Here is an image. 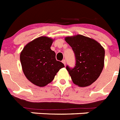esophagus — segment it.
I'll use <instances>...</instances> for the list:
<instances>
[{"instance_id":"obj_1","label":"esophagus","mask_w":120,"mask_h":120,"mask_svg":"<svg viewBox=\"0 0 120 120\" xmlns=\"http://www.w3.org/2000/svg\"><path fill=\"white\" fill-rule=\"evenodd\" d=\"M62 63H63V64H64V65H66V60H65V59H63V61H62Z\"/></svg>"}]
</instances>
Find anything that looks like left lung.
<instances>
[{"label": "left lung", "instance_id": "8db88e82", "mask_svg": "<svg viewBox=\"0 0 120 120\" xmlns=\"http://www.w3.org/2000/svg\"><path fill=\"white\" fill-rule=\"evenodd\" d=\"M75 57L74 68L66 66L72 82L84 87L90 86L98 78L104 66L105 50L94 39L81 34L65 38Z\"/></svg>", "mask_w": 120, "mask_h": 120}]
</instances>
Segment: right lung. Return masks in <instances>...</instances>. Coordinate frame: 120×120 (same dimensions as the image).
<instances>
[{
    "mask_svg": "<svg viewBox=\"0 0 120 120\" xmlns=\"http://www.w3.org/2000/svg\"><path fill=\"white\" fill-rule=\"evenodd\" d=\"M53 40L41 36L30 42L20 53L22 70L28 80L39 87L49 84L64 65L56 61V53L51 49Z\"/></svg>",
    "mask_w": 120,
    "mask_h": 120,
    "instance_id": "add662e5",
    "label": "right lung"
}]
</instances>
